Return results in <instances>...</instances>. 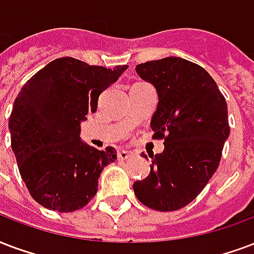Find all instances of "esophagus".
I'll return each instance as SVG.
<instances>
[{"instance_id":"1","label":"esophagus","mask_w":254,"mask_h":254,"mask_svg":"<svg viewBox=\"0 0 254 254\" xmlns=\"http://www.w3.org/2000/svg\"><path fill=\"white\" fill-rule=\"evenodd\" d=\"M132 156H134V155H132L131 152L120 151L119 154H118V159H119V161H128V159H131Z\"/></svg>"}]
</instances>
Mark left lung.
I'll list each match as a JSON object with an SVG mask.
<instances>
[{
  "instance_id": "left-lung-1",
  "label": "left lung",
  "mask_w": 254,
  "mask_h": 254,
  "mask_svg": "<svg viewBox=\"0 0 254 254\" xmlns=\"http://www.w3.org/2000/svg\"><path fill=\"white\" fill-rule=\"evenodd\" d=\"M135 70L155 87L151 128L154 138L165 139L163 152L150 155L147 178L134 184L135 195L154 210H178L197 198L220 165L230 132L228 104L206 70L181 57L143 63Z\"/></svg>"
}]
</instances>
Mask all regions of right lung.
I'll use <instances>...</instances> for the list:
<instances>
[{"mask_svg":"<svg viewBox=\"0 0 254 254\" xmlns=\"http://www.w3.org/2000/svg\"><path fill=\"white\" fill-rule=\"evenodd\" d=\"M128 68L114 69L62 57L30 77L17 95L10 118L11 150L21 178L36 202L49 210H79L98 191L100 173L116 159L80 139V123L96 111L100 93Z\"/></svg>","mask_w":254,"mask_h":254,"instance_id":"1","label":"right lung"}]
</instances>
